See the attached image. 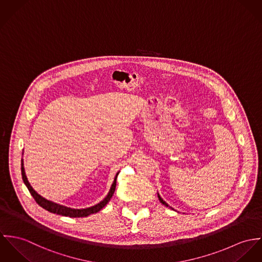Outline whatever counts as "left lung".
<instances>
[{
  "instance_id": "left-lung-1",
  "label": "left lung",
  "mask_w": 262,
  "mask_h": 262,
  "mask_svg": "<svg viewBox=\"0 0 262 262\" xmlns=\"http://www.w3.org/2000/svg\"><path fill=\"white\" fill-rule=\"evenodd\" d=\"M158 198H159V200H160V202H161V203L163 204V205H165V206H166V207H169V208H171V209H173V208H172V207H170V206H169V204L166 203V202H165V201H164V200H163V199H162V197H161V196H160V194H159V193H158ZM173 210H174V209H173Z\"/></svg>"
}]
</instances>
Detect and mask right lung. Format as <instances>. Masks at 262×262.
<instances>
[{"instance_id": "1", "label": "right lung", "mask_w": 262, "mask_h": 262, "mask_svg": "<svg viewBox=\"0 0 262 262\" xmlns=\"http://www.w3.org/2000/svg\"><path fill=\"white\" fill-rule=\"evenodd\" d=\"M21 172H22V178H23V181H24V184L26 185V187L28 188L31 195L33 196V198L35 199V201L38 203L39 206H41L42 208H44L45 210L51 212V213H54V214H59V215H62V216H67V217H88L91 214H94V213H97L98 211H100L106 204L108 203V201L111 200V198L113 197L115 191H116V185H117V174L119 172H117L116 177H115V180L112 184V187L110 189V192L107 193L106 197L99 203L94 205V206H91V207H88V208H84V209H74V208H70V207H66L64 205H61V204L55 203L53 201H50L44 197H42L41 195H39L33 188L32 186L30 185L29 181L27 179V176L25 173V169H24V161L23 159L21 160Z\"/></svg>"}]
</instances>
